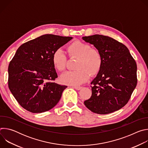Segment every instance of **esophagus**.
<instances>
[{"label": "esophagus", "mask_w": 148, "mask_h": 148, "mask_svg": "<svg viewBox=\"0 0 148 148\" xmlns=\"http://www.w3.org/2000/svg\"><path fill=\"white\" fill-rule=\"evenodd\" d=\"M73 88L77 90H79L82 88V87H79V86H74Z\"/></svg>", "instance_id": "34e87169"}]
</instances>
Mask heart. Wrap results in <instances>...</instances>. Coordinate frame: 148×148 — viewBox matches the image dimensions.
<instances>
[{"instance_id":"1","label":"heart","mask_w":148,"mask_h":148,"mask_svg":"<svg viewBox=\"0 0 148 148\" xmlns=\"http://www.w3.org/2000/svg\"><path fill=\"white\" fill-rule=\"evenodd\" d=\"M69 56L78 57L75 66L76 70L69 71L62 74L60 81L66 85L77 86L86 82L91 75L98 73L102 64V57L96 49L91 48L88 44L76 40L67 47ZM52 64L57 71H63L66 68L67 56L61 49H56L52 55Z\"/></svg>"}]
</instances>
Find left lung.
I'll list each match as a JSON object with an SVG mask.
<instances>
[{"instance_id":"8db88e82","label":"left lung","mask_w":148,"mask_h":148,"mask_svg":"<svg viewBox=\"0 0 148 148\" xmlns=\"http://www.w3.org/2000/svg\"><path fill=\"white\" fill-rule=\"evenodd\" d=\"M102 57V64L91 82L92 95L84 105L92 112L108 114L128 103L137 84L136 63L128 49L116 40L99 34L82 37Z\"/></svg>"}]
</instances>
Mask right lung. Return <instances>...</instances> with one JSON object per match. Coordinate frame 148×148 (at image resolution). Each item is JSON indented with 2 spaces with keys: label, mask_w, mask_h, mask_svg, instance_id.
<instances>
[{
  "label": "right lung",
  "mask_w": 148,
  "mask_h": 148,
  "mask_svg": "<svg viewBox=\"0 0 148 148\" xmlns=\"http://www.w3.org/2000/svg\"><path fill=\"white\" fill-rule=\"evenodd\" d=\"M73 38L45 34L21 45L8 67V86L23 108L32 113L47 111L60 101L67 87L55 83L54 51Z\"/></svg>",
  "instance_id": "add662e5"
}]
</instances>
